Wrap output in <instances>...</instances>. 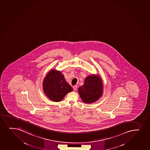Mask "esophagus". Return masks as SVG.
Listing matches in <instances>:
<instances>
[{
    "instance_id": "1",
    "label": "esophagus",
    "mask_w": 150,
    "mask_h": 150,
    "mask_svg": "<svg viewBox=\"0 0 150 150\" xmlns=\"http://www.w3.org/2000/svg\"><path fill=\"white\" fill-rule=\"evenodd\" d=\"M77 88H78V86H73V89L74 91H76L77 90Z\"/></svg>"
}]
</instances>
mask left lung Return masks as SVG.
I'll return each instance as SVG.
<instances>
[{
  "instance_id": "obj_1",
  "label": "left lung",
  "mask_w": 150,
  "mask_h": 150,
  "mask_svg": "<svg viewBox=\"0 0 150 150\" xmlns=\"http://www.w3.org/2000/svg\"><path fill=\"white\" fill-rule=\"evenodd\" d=\"M103 82L98 74H91L85 79L84 84L80 86L78 92L83 102L93 103L98 100L103 93Z\"/></svg>"
}]
</instances>
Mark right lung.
Returning a JSON list of instances; mask_svg holds the SVG:
<instances>
[{
	"mask_svg": "<svg viewBox=\"0 0 150 150\" xmlns=\"http://www.w3.org/2000/svg\"><path fill=\"white\" fill-rule=\"evenodd\" d=\"M42 88L45 95L54 102H60L67 93L73 91L64 74L55 69H50L47 74L43 80Z\"/></svg>",
	"mask_w": 150,
	"mask_h": 150,
	"instance_id": "add662e5",
	"label": "right lung"
}]
</instances>
